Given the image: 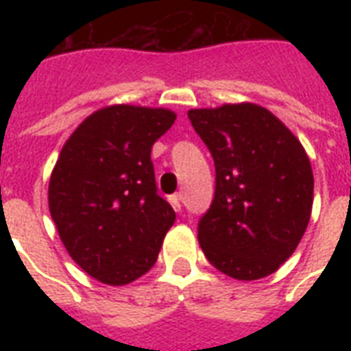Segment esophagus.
I'll list each match as a JSON object with an SVG mask.
<instances>
[{"instance_id":"34e87169","label":"esophagus","mask_w":351,"mask_h":351,"mask_svg":"<svg viewBox=\"0 0 351 351\" xmlns=\"http://www.w3.org/2000/svg\"><path fill=\"white\" fill-rule=\"evenodd\" d=\"M169 202H171V206H173V208H175V211H180V208H182V195H171L169 197Z\"/></svg>"}]
</instances>
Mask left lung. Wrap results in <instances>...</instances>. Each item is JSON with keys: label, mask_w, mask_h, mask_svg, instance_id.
Returning <instances> with one entry per match:
<instances>
[{"label": "left lung", "mask_w": 351, "mask_h": 351, "mask_svg": "<svg viewBox=\"0 0 351 351\" xmlns=\"http://www.w3.org/2000/svg\"><path fill=\"white\" fill-rule=\"evenodd\" d=\"M191 125L215 160L211 208L198 242L219 271L256 280L297 250L313 206V171L302 143L256 104L191 109Z\"/></svg>", "instance_id": "obj_1"}]
</instances>
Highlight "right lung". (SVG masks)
Masks as SVG:
<instances>
[{"label": "right lung", "instance_id": "obj_1", "mask_svg": "<svg viewBox=\"0 0 351 351\" xmlns=\"http://www.w3.org/2000/svg\"><path fill=\"white\" fill-rule=\"evenodd\" d=\"M175 120L160 107H104L58 156L49 211L71 258L100 282L125 286L158 258L176 215L156 193L151 149Z\"/></svg>", "mask_w": 351, "mask_h": 351}]
</instances>
